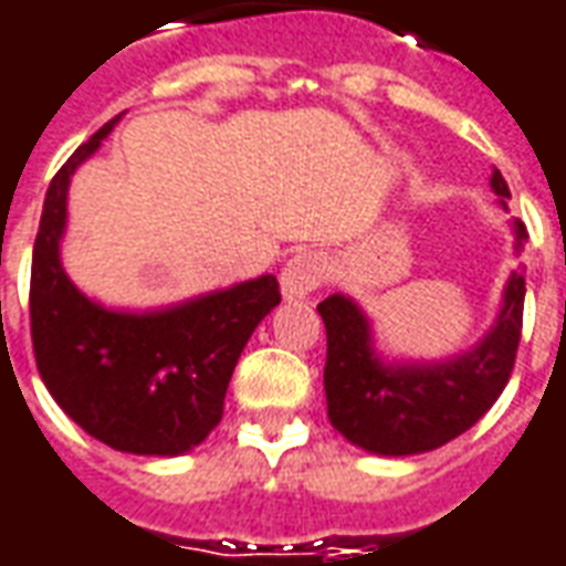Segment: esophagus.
Masks as SVG:
<instances>
[{
    "label": "esophagus",
    "instance_id": "1",
    "mask_svg": "<svg viewBox=\"0 0 566 566\" xmlns=\"http://www.w3.org/2000/svg\"><path fill=\"white\" fill-rule=\"evenodd\" d=\"M324 275H327V263H324L322 254H315V251H300L294 254L287 263H284L282 275H279V282H282V296L284 300H306V296L324 282Z\"/></svg>",
    "mask_w": 566,
    "mask_h": 566
}]
</instances>
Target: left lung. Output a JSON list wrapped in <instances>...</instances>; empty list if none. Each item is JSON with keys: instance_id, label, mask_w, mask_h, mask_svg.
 I'll list each match as a JSON object with an SVG mask.
<instances>
[{"instance_id": "8db88e82", "label": "left lung", "mask_w": 566, "mask_h": 566, "mask_svg": "<svg viewBox=\"0 0 566 566\" xmlns=\"http://www.w3.org/2000/svg\"><path fill=\"white\" fill-rule=\"evenodd\" d=\"M490 189L509 211L503 174L493 168ZM515 256L527 244L521 220L509 223ZM524 272L512 270L500 312L475 346L448 358H407L379 349L374 322L352 296L331 294L318 303L327 331L324 395L327 420L349 444L377 457H413L441 448L472 429L503 395L515 367Z\"/></svg>"}]
</instances>
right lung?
Listing matches in <instances>:
<instances>
[{"label": "right lung", "mask_w": 566, "mask_h": 566, "mask_svg": "<svg viewBox=\"0 0 566 566\" xmlns=\"http://www.w3.org/2000/svg\"><path fill=\"white\" fill-rule=\"evenodd\" d=\"M118 118L78 146L45 192L30 279L35 365L63 413L106 448L180 457L220 422L244 343L282 294L275 275L156 310H116L78 291L61 256L70 180Z\"/></svg>", "instance_id": "right-lung-1"}]
</instances>
